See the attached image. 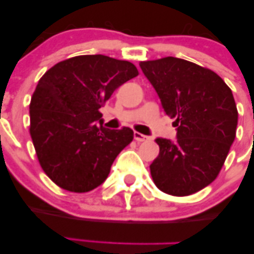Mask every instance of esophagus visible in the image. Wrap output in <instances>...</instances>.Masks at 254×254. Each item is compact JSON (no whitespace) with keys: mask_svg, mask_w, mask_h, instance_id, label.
Segmentation results:
<instances>
[{"mask_svg":"<svg viewBox=\"0 0 254 254\" xmlns=\"http://www.w3.org/2000/svg\"><path fill=\"white\" fill-rule=\"evenodd\" d=\"M133 138H135L137 142H144V141H147V139H148V136L142 135V133H139V132H137V131H135V132H133Z\"/></svg>","mask_w":254,"mask_h":254,"instance_id":"obj_1","label":"esophagus"}]
</instances>
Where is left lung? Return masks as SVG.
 <instances>
[{
    "label": "left lung",
    "instance_id": "8db88e82",
    "mask_svg": "<svg viewBox=\"0 0 254 254\" xmlns=\"http://www.w3.org/2000/svg\"><path fill=\"white\" fill-rule=\"evenodd\" d=\"M166 115L176 119L177 139L157 137L150 165L154 183L172 196H189L216 179L234 142L238 110L216 72L176 57L139 63Z\"/></svg>",
    "mask_w": 254,
    "mask_h": 254
}]
</instances>
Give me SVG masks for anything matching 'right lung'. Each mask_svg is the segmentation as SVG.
<instances>
[{
    "mask_svg": "<svg viewBox=\"0 0 254 254\" xmlns=\"http://www.w3.org/2000/svg\"><path fill=\"white\" fill-rule=\"evenodd\" d=\"M137 75L127 61L83 55L57 63L40 78L31 99L30 133L40 166L60 188L81 193L106 180L133 131L104 127L99 109Z\"/></svg>",
    "mask_w": 254,
    "mask_h": 254,
    "instance_id": "add662e5",
    "label": "right lung"
}]
</instances>
